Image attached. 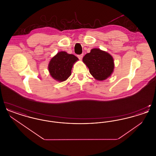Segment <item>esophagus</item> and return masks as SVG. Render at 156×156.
<instances>
[{
  "mask_svg": "<svg viewBox=\"0 0 156 156\" xmlns=\"http://www.w3.org/2000/svg\"><path fill=\"white\" fill-rule=\"evenodd\" d=\"M83 54H80V55H78L77 57H78V58L79 59H81L82 58V57H83Z\"/></svg>",
  "mask_w": 156,
  "mask_h": 156,
  "instance_id": "1",
  "label": "esophagus"
}]
</instances>
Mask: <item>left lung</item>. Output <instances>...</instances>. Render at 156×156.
<instances>
[{"label": "left lung", "instance_id": "8db88e82", "mask_svg": "<svg viewBox=\"0 0 156 156\" xmlns=\"http://www.w3.org/2000/svg\"><path fill=\"white\" fill-rule=\"evenodd\" d=\"M82 60L89 68L90 74L98 81L106 80L113 71L114 62L112 57L100 49L91 50Z\"/></svg>", "mask_w": 156, "mask_h": 156}]
</instances>
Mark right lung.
Listing matches in <instances>:
<instances>
[{
    "label": "right lung",
    "mask_w": 156,
    "mask_h": 156,
    "mask_svg": "<svg viewBox=\"0 0 156 156\" xmlns=\"http://www.w3.org/2000/svg\"><path fill=\"white\" fill-rule=\"evenodd\" d=\"M78 59L73 54L64 51L58 52L50 61L48 70L50 75L58 81H66L71 74L72 67Z\"/></svg>",
    "instance_id": "obj_1"
}]
</instances>
